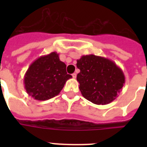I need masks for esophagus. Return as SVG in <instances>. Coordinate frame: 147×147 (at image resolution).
I'll return each mask as SVG.
<instances>
[{
	"label": "esophagus",
	"instance_id": "34e87169",
	"mask_svg": "<svg viewBox=\"0 0 147 147\" xmlns=\"http://www.w3.org/2000/svg\"><path fill=\"white\" fill-rule=\"evenodd\" d=\"M71 76H72V78H76V76H77V75H76V73H73V74H72V75H71Z\"/></svg>",
	"mask_w": 147,
	"mask_h": 147
}]
</instances>
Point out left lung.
<instances>
[{
	"label": "left lung",
	"mask_w": 147,
	"mask_h": 147,
	"mask_svg": "<svg viewBox=\"0 0 147 147\" xmlns=\"http://www.w3.org/2000/svg\"><path fill=\"white\" fill-rule=\"evenodd\" d=\"M77 75L82 96L95 105H105L118 97L125 83L122 69L112 60L98 55H82L77 60Z\"/></svg>",
	"instance_id": "8db88e82"
}]
</instances>
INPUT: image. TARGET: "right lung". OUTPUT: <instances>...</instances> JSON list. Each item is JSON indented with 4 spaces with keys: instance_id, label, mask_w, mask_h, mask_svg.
Segmentation results:
<instances>
[{
    "instance_id": "1",
    "label": "right lung",
    "mask_w": 147,
    "mask_h": 147,
    "mask_svg": "<svg viewBox=\"0 0 147 147\" xmlns=\"http://www.w3.org/2000/svg\"><path fill=\"white\" fill-rule=\"evenodd\" d=\"M66 65L55 52L42 55L31 63L24 75V88L35 100H47L59 94L66 81Z\"/></svg>"
}]
</instances>
